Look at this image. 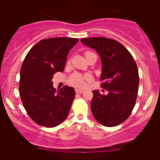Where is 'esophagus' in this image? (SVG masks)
<instances>
[{
	"instance_id": "esophagus-1",
	"label": "esophagus",
	"mask_w": 160,
	"mask_h": 160,
	"mask_svg": "<svg viewBox=\"0 0 160 160\" xmlns=\"http://www.w3.org/2000/svg\"><path fill=\"white\" fill-rule=\"evenodd\" d=\"M76 94H82L84 92V90L83 89H76Z\"/></svg>"
}]
</instances>
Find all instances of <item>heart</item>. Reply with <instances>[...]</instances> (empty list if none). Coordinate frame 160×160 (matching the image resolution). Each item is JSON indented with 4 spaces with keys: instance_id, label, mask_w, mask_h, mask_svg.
I'll return each mask as SVG.
<instances>
[{
    "instance_id": "obj_1",
    "label": "heart",
    "mask_w": 160,
    "mask_h": 160,
    "mask_svg": "<svg viewBox=\"0 0 160 160\" xmlns=\"http://www.w3.org/2000/svg\"><path fill=\"white\" fill-rule=\"evenodd\" d=\"M90 78L91 76L88 75V74L82 75V74L78 73H74L69 77L68 83L73 87L82 88L84 87L85 79H90Z\"/></svg>"
}]
</instances>
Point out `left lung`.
Instances as JSON below:
<instances>
[{"label": "left lung", "mask_w": 160, "mask_h": 160, "mask_svg": "<svg viewBox=\"0 0 160 160\" xmlns=\"http://www.w3.org/2000/svg\"><path fill=\"white\" fill-rule=\"evenodd\" d=\"M81 41L100 56V87L108 91L106 95L92 91L91 110L94 117L106 127L122 124L130 117L136 102L139 84L136 63L130 52L113 39L95 37Z\"/></svg>", "instance_id": "left-lung-1"}]
</instances>
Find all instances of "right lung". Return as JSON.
Segmentation results:
<instances>
[{"label":"right lung","instance_id":"right-lung-1","mask_svg":"<svg viewBox=\"0 0 160 160\" xmlns=\"http://www.w3.org/2000/svg\"><path fill=\"white\" fill-rule=\"evenodd\" d=\"M78 41L62 37L43 39L31 48L23 61L19 95L28 114L39 125L54 128L68 115L75 90L64 86L56 92L52 79L57 72L64 71L69 51Z\"/></svg>","mask_w":160,"mask_h":160}]
</instances>
